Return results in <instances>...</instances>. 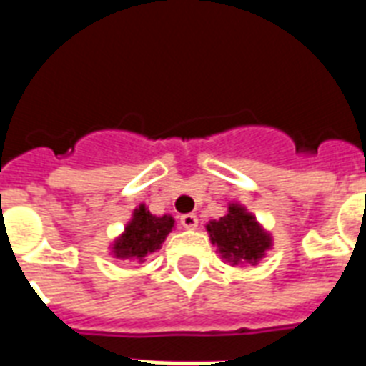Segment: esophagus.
<instances>
[{
	"mask_svg": "<svg viewBox=\"0 0 366 366\" xmlns=\"http://www.w3.org/2000/svg\"><path fill=\"white\" fill-rule=\"evenodd\" d=\"M180 224L186 229H195L197 228V217L195 214H184V217H180Z\"/></svg>",
	"mask_w": 366,
	"mask_h": 366,
	"instance_id": "34e87169",
	"label": "esophagus"
}]
</instances>
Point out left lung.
Returning a JSON list of instances; mask_svg holds the SVG:
<instances>
[{
	"mask_svg": "<svg viewBox=\"0 0 366 366\" xmlns=\"http://www.w3.org/2000/svg\"><path fill=\"white\" fill-rule=\"evenodd\" d=\"M205 228L211 243L217 244L229 266H254L273 244L272 234H267L254 214L239 203H229L228 212L218 220H211Z\"/></svg>",
	"mask_w": 366,
	"mask_h": 366,
	"instance_id": "8db88e82",
	"label": "left lung"
}]
</instances>
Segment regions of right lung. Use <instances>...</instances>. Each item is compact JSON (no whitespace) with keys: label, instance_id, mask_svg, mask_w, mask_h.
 Here are the masks:
<instances>
[{"label":"right lung","instance_id":"add662e5","mask_svg":"<svg viewBox=\"0 0 366 366\" xmlns=\"http://www.w3.org/2000/svg\"><path fill=\"white\" fill-rule=\"evenodd\" d=\"M172 228L174 218L171 214L155 217L146 209V205H138L132 211L131 220L127 222L123 234L112 243L110 252L119 260L144 262L146 256L161 249Z\"/></svg>","mask_w":366,"mask_h":366}]
</instances>
